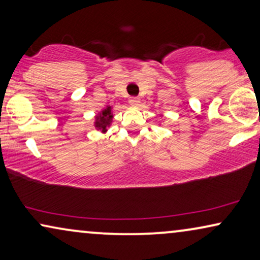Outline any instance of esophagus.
<instances>
[{"mask_svg":"<svg viewBox=\"0 0 260 260\" xmlns=\"http://www.w3.org/2000/svg\"><path fill=\"white\" fill-rule=\"evenodd\" d=\"M128 102L132 106H138L139 104H140V99H139V98H129Z\"/></svg>","mask_w":260,"mask_h":260,"instance_id":"1","label":"esophagus"}]
</instances>
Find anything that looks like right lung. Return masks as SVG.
Listing matches in <instances>:
<instances>
[{
  "label": "right lung",
  "mask_w": 260,
  "mask_h": 260,
  "mask_svg": "<svg viewBox=\"0 0 260 260\" xmlns=\"http://www.w3.org/2000/svg\"><path fill=\"white\" fill-rule=\"evenodd\" d=\"M113 121V113H112V106H106L104 109L99 112V114L95 115L94 118V127L101 133H106L108 127L112 125Z\"/></svg>",
  "instance_id": "obj_1"
}]
</instances>
